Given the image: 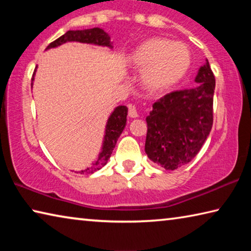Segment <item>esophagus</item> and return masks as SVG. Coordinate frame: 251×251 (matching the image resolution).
<instances>
[{
	"label": "esophagus",
	"mask_w": 251,
	"mask_h": 251,
	"mask_svg": "<svg viewBox=\"0 0 251 251\" xmlns=\"http://www.w3.org/2000/svg\"><path fill=\"white\" fill-rule=\"evenodd\" d=\"M128 115L131 118L138 117V112H137V109H136V107H135L134 105H129L128 106Z\"/></svg>",
	"instance_id": "obj_1"
}]
</instances>
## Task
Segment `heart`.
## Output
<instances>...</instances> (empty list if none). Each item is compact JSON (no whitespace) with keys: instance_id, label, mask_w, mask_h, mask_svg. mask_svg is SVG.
I'll list each match as a JSON object with an SVG mask.
<instances>
[{"instance_id":"obj_1","label":"heart","mask_w":251,"mask_h":251,"mask_svg":"<svg viewBox=\"0 0 251 251\" xmlns=\"http://www.w3.org/2000/svg\"><path fill=\"white\" fill-rule=\"evenodd\" d=\"M128 63L134 70L142 71L144 90L150 94H159L184 77L190 66V54L184 44L152 37L131 52Z\"/></svg>"}]
</instances>
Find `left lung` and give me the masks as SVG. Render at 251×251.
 <instances>
[{"mask_svg":"<svg viewBox=\"0 0 251 251\" xmlns=\"http://www.w3.org/2000/svg\"><path fill=\"white\" fill-rule=\"evenodd\" d=\"M195 82L197 86L161 97L146 117L145 151L167 171L192 161L211 130L215 76L207 59Z\"/></svg>","mask_w":251,"mask_h":251,"instance_id":"obj_1","label":"left lung"}]
</instances>
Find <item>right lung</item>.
Wrapping results in <instances>:
<instances>
[{"label": "right lung", "mask_w": 251, "mask_h": 251, "mask_svg": "<svg viewBox=\"0 0 251 251\" xmlns=\"http://www.w3.org/2000/svg\"><path fill=\"white\" fill-rule=\"evenodd\" d=\"M67 42H79V43H86V44H93L97 46H106L112 50L113 45L110 42V37L108 33H106L103 28L94 27V28H88V29H77V31H67L64 35L58 37L57 40L52 42L46 50L55 49L57 46L67 43ZM37 69V66H36ZM35 69V72H36ZM32 78V85L34 80V75ZM127 112L128 108L124 105L117 106V107L113 110V113L110 114L107 123H106L105 127V135L103 139V145H101V151L100 152L97 160L91 167L85 169V171L80 172V174H93L96 171H99L101 167L107 163L110 155H112L113 150L115 148V145L117 143V139L120 137L122 131L124 130L126 126L127 121Z\"/></svg>", "instance_id": "1"}]
</instances>
